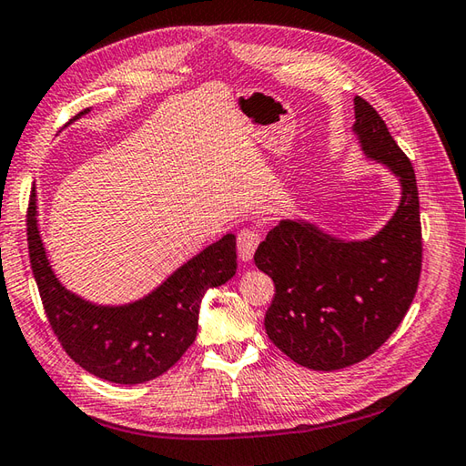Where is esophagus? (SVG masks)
Here are the masks:
<instances>
[{
	"label": "esophagus",
	"mask_w": 466,
	"mask_h": 466,
	"mask_svg": "<svg viewBox=\"0 0 466 466\" xmlns=\"http://www.w3.org/2000/svg\"><path fill=\"white\" fill-rule=\"evenodd\" d=\"M259 245V233L247 227L239 235H237V251H239L241 261H251L253 253L258 249Z\"/></svg>",
	"instance_id": "34e87169"
}]
</instances>
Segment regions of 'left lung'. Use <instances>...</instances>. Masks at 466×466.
Returning a JSON list of instances; mask_svg holds the SVG:
<instances>
[{
  "mask_svg": "<svg viewBox=\"0 0 466 466\" xmlns=\"http://www.w3.org/2000/svg\"><path fill=\"white\" fill-rule=\"evenodd\" d=\"M354 135L364 157L390 168L400 183L392 219L362 241H344L309 221L283 219L253 258L275 283L265 313L269 339L296 364L321 372L362 362L394 334L422 268L412 163L364 98H354Z\"/></svg>",
  "mask_w": 466,
  "mask_h": 466,
  "instance_id": "left-lung-1",
  "label": "left lung"
}]
</instances>
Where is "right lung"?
Returning <instances> with one entry per match:
<instances>
[{
	"label": "right lung",
	"mask_w": 466,
	"mask_h": 466,
	"mask_svg": "<svg viewBox=\"0 0 466 466\" xmlns=\"http://www.w3.org/2000/svg\"><path fill=\"white\" fill-rule=\"evenodd\" d=\"M90 108L82 110L88 114ZM27 249L46 316L62 348L86 372L114 384H142L175 366L193 344L207 289L237 271L235 235L227 233L180 265L148 296L125 306H98L56 278L37 229L35 188L27 207Z\"/></svg>",
	"instance_id": "add662e5"
}]
</instances>
